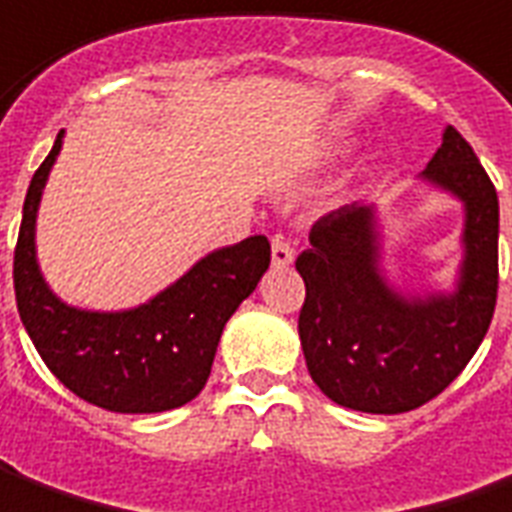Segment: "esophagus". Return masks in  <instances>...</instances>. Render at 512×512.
Returning <instances> with one entry per match:
<instances>
[{"instance_id":"1","label":"esophagus","mask_w":512,"mask_h":512,"mask_svg":"<svg viewBox=\"0 0 512 512\" xmlns=\"http://www.w3.org/2000/svg\"><path fill=\"white\" fill-rule=\"evenodd\" d=\"M292 262H295V250H292V245L284 236H276V239H273V267L284 270V267H290Z\"/></svg>"}]
</instances>
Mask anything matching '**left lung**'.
I'll return each mask as SVG.
<instances>
[{"mask_svg": "<svg viewBox=\"0 0 512 512\" xmlns=\"http://www.w3.org/2000/svg\"><path fill=\"white\" fill-rule=\"evenodd\" d=\"M421 181L463 203V262L454 290H398L382 267L376 203H351L312 225L295 262L306 284L298 334L306 368L348 410L398 415L443 393L477 354L499 290V197L457 130Z\"/></svg>", "mask_w": 512, "mask_h": 512, "instance_id": "8db88e82", "label": "left lung"}]
</instances>
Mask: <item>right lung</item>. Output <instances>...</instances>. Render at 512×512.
<instances>
[{
  "label": "right lung",
  "instance_id": "1",
  "mask_svg": "<svg viewBox=\"0 0 512 512\" xmlns=\"http://www.w3.org/2000/svg\"><path fill=\"white\" fill-rule=\"evenodd\" d=\"M63 130L35 169L13 256L21 323L47 368L74 396L111 412H167L206 387L222 329L270 267L267 236L211 250L167 290L119 312L63 303L35 256V220Z\"/></svg>",
  "mask_w": 512,
  "mask_h": 512
}]
</instances>
